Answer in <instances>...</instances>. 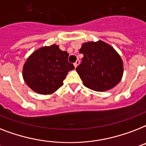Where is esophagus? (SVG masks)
Masks as SVG:
<instances>
[{"mask_svg": "<svg viewBox=\"0 0 146 146\" xmlns=\"http://www.w3.org/2000/svg\"><path fill=\"white\" fill-rule=\"evenodd\" d=\"M79 64V60H77V61L74 63V67H77V66H78Z\"/></svg>", "mask_w": 146, "mask_h": 146, "instance_id": "34e87169", "label": "esophagus"}]
</instances>
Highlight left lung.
I'll list each match as a JSON object with an SVG mask.
<instances>
[{
    "instance_id": "8db88e82",
    "label": "left lung",
    "mask_w": 146,
    "mask_h": 146,
    "mask_svg": "<svg viewBox=\"0 0 146 146\" xmlns=\"http://www.w3.org/2000/svg\"><path fill=\"white\" fill-rule=\"evenodd\" d=\"M79 53L84 57L76 70L85 87L96 92H106L121 80L123 61L110 45L102 40L85 42Z\"/></svg>"
}]
</instances>
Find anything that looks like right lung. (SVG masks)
Segmentation results:
<instances>
[{
    "label": "right lung",
    "instance_id": "add662e5",
    "mask_svg": "<svg viewBox=\"0 0 146 146\" xmlns=\"http://www.w3.org/2000/svg\"><path fill=\"white\" fill-rule=\"evenodd\" d=\"M68 56L55 44L36 49L24 64V81L36 93H54L63 85L67 73L74 69L73 64L68 62Z\"/></svg>",
    "mask_w": 146,
    "mask_h": 146
}]
</instances>
